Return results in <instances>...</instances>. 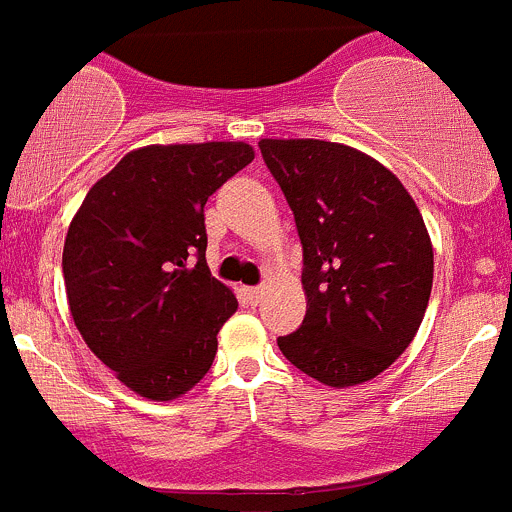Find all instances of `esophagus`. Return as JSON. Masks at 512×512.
<instances>
[{"label":"esophagus","mask_w":512,"mask_h":512,"mask_svg":"<svg viewBox=\"0 0 512 512\" xmlns=\"http://www.w3.org/2000/svg\"><path fill=\"white\" fill-rule=\"evenodd\" d=\"M262 293H265L262 288H242V296H245V301L252 303V306H257V303H260Z\"/></svg>","instance_id":"obj_1"}]
</instances>
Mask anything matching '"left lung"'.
<instances>
[{"mask_svg": "<svg viewBox=\"0 0 512 512\" xmlns=\"http://www.w3.org/2000/svg\"><path fill=\"white\" fill-rule=\"evenodd\" d=\"M296 219L306 319L278 336L290 365L347 388L388 370L413 342L434 250L411 193L385 165L324 140H260Z\"/></svg>", "mask_w": 512, "mask_h": 512, "instance_id": "1", "label": "left lung"}]
</instances>
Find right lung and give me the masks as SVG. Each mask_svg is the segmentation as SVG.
Returning a JSON list of instances; mask_svg holds the SVG:
<instances>
[{"label": "right lung", "instance_id": "obj_1", "mask_svg": "<svg viewBox=\"0 0 512 512\" xmlns=\"http://www.w3.org/2000/svg\"><path fill=\"white\" fill-rule=\"evenodd\" d=\"M252 158L245 142L142 147L73 216L63 247L71 316L142 398H178L214 362L237 298L206 265L204 206Z\"/></svg>", "mask_w": 512, "mask_h": 512}]
</instances>
